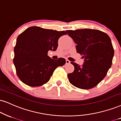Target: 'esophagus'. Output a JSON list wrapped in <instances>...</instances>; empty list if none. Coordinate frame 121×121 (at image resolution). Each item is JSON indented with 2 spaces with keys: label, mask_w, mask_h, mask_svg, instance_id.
I'll return each mask as SVG.
<instances>
[{
  "label": "esophagus",
  "mask_w": 121,
  "mask_h": 121,
  "mask_svg": "<svg viewBox=\"0 0 121 121\" xmlns=\"http://www.w3.org/2000/svg\"><path fill=\"white\" fill-rule=\"evenodd\" d=\"M70 64V61L68 60H66V64Z\"/></svg>",
  "instance_id": "34e87169"
}]
</instances>
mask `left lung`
Instances as JSON below:
<instances>
[{"mask_svg": "<svg viewBox=\"0 0 121 121\" xmlns=\"http://www.w3.org/2000/svg\"><path fill=\"white\" fill-rule=\"evenodd\" d=\"M77 44V52L84 59L82 66L71 62L74 71L68 74L70 83L82 89H89L98 84L111 67L114 49L111 39L103 32L92 29L66 30Z\"/></svg>", "mask_w": 121, "mask_h": 121, "instance_id": "left-lung-1", "label": "left lung"}]
</instances>
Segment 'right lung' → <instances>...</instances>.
I'll list each match as a JSON object with an SVG mask.
<instances>
[{"mask_svg": "<svg viewBox=\"0 0 121 121\" xmlns=\"http://www.w3.org/2000/svg\"><path fill=\"white\" fill-rule=\"evenodd\" d=\"M65 31L29 27L20 34L14 49L13 63L20 80L28 86H39L49 81L54 70L65 65L66 60L52 59L49 50L56 51L58 39Z\"/></svg>", "mask_w": 121, "mask_h": 121, "instance_id": "add662e5", "label": "right lung"}]
</instances>
